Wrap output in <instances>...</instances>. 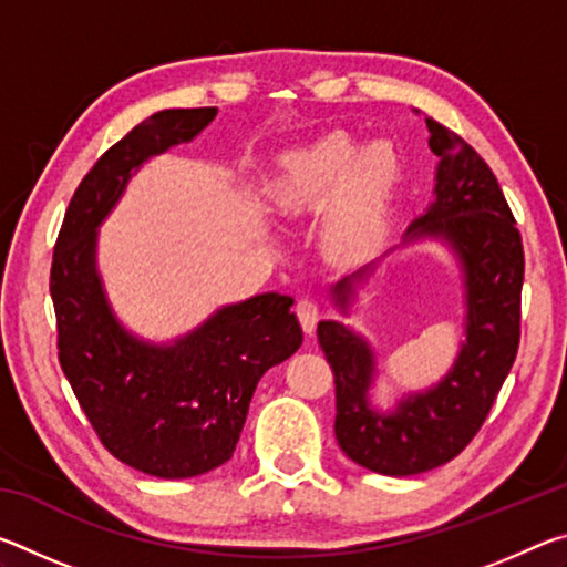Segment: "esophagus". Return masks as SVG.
<instances>
[{"label":"esophagus","mask_w":567,"mask_h":567,"mask_svg":"<svg viewBox=\"0 0 567 567\" xmlns=\"http://www.w3.org/2000/svg\"><path fill=\"white\" fill-rule=\"evenodd\" d=\"M295 312H297V320H300V324H302V330L307 334H312L315 324H318V320H320V307L312 300H300L295 307Z\"/></svg>","instance_id":"obj_1"}]
</instances>
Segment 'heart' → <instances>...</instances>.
<instances>
[{
	"label": "heart",
	"instance_id": "b5f03b06",
	"mask_svg": "<svg viewBox=\"0 0 567 567\" xmlns=\"http://www.w3.org/2000/svg\"><path fill=\"white\" fill-rule=\"evenodd\" d=\"M402 179L395 142L370 140L360 147L352 132H324L285 152L270 182L277 213L300 219L320 213V243L340 260L360 257L375 245L388 223Z\"/></svg>",
	"mask_w": 567,
	"mask_h": 567
}]
</instances>
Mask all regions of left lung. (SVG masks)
<instances>
[{"label":"left lung","instance_id":"8db88e82","mask_svg":"<svg viewBox=\"0 0 567 567\" xmlns=\"http://www.w3.org/2000/svg\"><path fill=\"white\" fill-rule=\"evenodd\" d=\"M417 112V110H415ZM435 152V199L412 219L402 245L437 239L463 272L465 342L433 388L408 392L395 410L370 402L378 360L370 342L338 320H320L318 340L334 372V435L342 453L380 475H417L460 455L483 425L520 344L525 257L515 217L493 169L435 120H425ZM395 249V247H392ZM392 249H388V257ZM380 260L330 287L342 315Z\"/></svg>","mask_w":567,"mask_h":567}]
</instances>
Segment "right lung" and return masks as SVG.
Masks as SVG:
<instances>
[{
	"mask_svg": "<svg viewBox=\"0 0 567 567\" xmlns=\"http://www.w3.org/2000/svg\"><path fill=\"white\" fill-rule=\"evenodd\" d=\"M215 114L162 110L124 134L76 187L52 257L56 350L84 415L114 457L165 480L227 463L257 382L302 344L290 295L225 305L177 340L150 342L124 328L104 292L100 225L134 172L195 140Z\"/></svg>",
	"mask_w": 567,
	"mask_h": 567,
	"instance_id": "obj_1",
	"label": "right lung"
}]
</instances>
